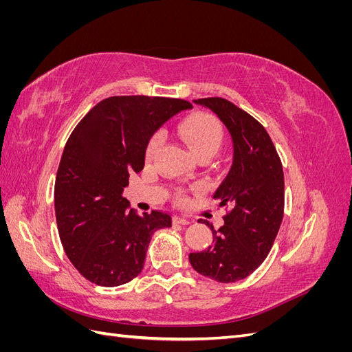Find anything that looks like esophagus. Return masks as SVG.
Listing matches in <instances>:
<instances>
[{"mask_svg":"<svg viewBox=\"0 0 352 352\" xmlns=\"http://www.w3.org/2000/svg\"><path fill=\"white\" fill-rule=\"evenodd\" d=\"M173 225H189V220L179 216H173Z\"/></svg>","mask_w":352,"mask_h":352,"instance_id":"1","label":"esophagus"}]
</instances>
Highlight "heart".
<instances>
[{"instance_id": "heart-1", "label": "heart", "mask_w": 352, "mask_h": 352, "mask_svg": "<svg viewBox=\"0 0 352 352\" xmlns=\"http://www.w3.org/2000/svg\"><path fill=\"white\" fill-rule=\"evenodd\" d=\"M179 135L189 145L192 153L199 160H210L221 146L225 131L214 116L204 111H197L188 116L179 124ZM163 142L162 133H154L145 146V158L148 162L154 160L160 145ZM182 194H176V201L182 202Z\"/></svg>"}]
</instances>
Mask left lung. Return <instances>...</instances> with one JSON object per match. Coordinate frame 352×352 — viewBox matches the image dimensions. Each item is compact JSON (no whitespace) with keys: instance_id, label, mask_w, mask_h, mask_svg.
<instances>
[{"instance_id":"left-lung-1","label":"left lung","mask_w":352,"mask_h":352,"mask_svg":"<svg viewBox=\"0 0 352 352\" xmlns=\"http://www.w3.org/2000/svg\"><path fill=\"white\" fill-rule=\"evenodd\" d=\"M225 123L233 141L230 172L212 195L229 208L225 225L211 229L212 245L190 252L189 263L202 276L221 283L245 279L267 257L283 219L285 179L278 151L263 124L230 101L194 100Z\"/></svg>"}]
</instances>
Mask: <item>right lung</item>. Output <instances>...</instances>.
I'll return each instance as SVG.
<instances>
[{
  "instance_id": "right-lung-1",
  "label": "right lung",
  "mask_w": 352,
  "mask_h": 352,
  "mask_svg": "<svg viewBox=\"0 0 352 352\" xmlns=\"http://www.w3.org/2000/svg\"><path fill=\"white\" fill-rule=\"evenodd\" d=\"M185 100L110 97L74 127L63 151L54 186L58 235L76 270L100 286L131 282L144 269L153 233L172 226L167 212L140 216L123 189L129 175L144 168L153 133L179 111Z\"/></svg>"
}]
</instances>
